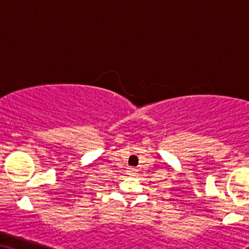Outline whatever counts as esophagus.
Wrapping results in <instances>:
<instances>
[{
    "mask_svg": "<svg viewBox=\"0 0 249 249\" xmlns=\"http://www.w3.org/2000/svg\"><path fill=\"white\" fill-rule=\"evenodd\" d=\"M137 174V170L134 169V168H128L127 169V175H130V176H134Z\"/></svg>",
    "mask_w": 249,
    "mask_h": 249,
    "instance_id": "1",
    "label": "esophagus"
}]
</instances>
